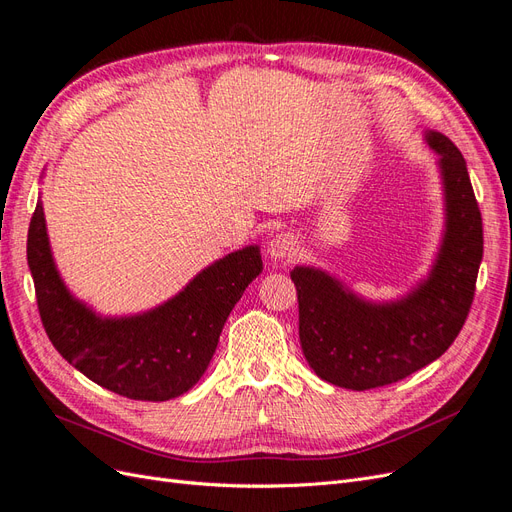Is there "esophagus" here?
Here are the masks:
<instances>
[{
	"instance_id": "1",
	"label": "esophagus",
	"mask_w": 512,
	"mask_h": 512,
	"mask_svg": "<svg viewBox=\"0 0 512 512\" xmlns=\"http://www.w3.org/2000/svg\"><path fill=\"white\" fill-rule=\"evenodd\" d=\"M297 252H299L297 239H294L290 232H280V235H275L267 245V254L273 260H290L297 256Z\"/></svg>"
}]
</instances>
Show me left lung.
I'll use <instances>...</instances> for the list:
<instances>
[{
  "label": "left lung",
  "instance_id": "left-lung-1",
  "mask_svg": "<svg viewBox=\"0 0 512 512\" xmlns=\"http://www.w3.org/2000/svg\"><path fill=\"white\" fill-rule=\"evenodd\" d=\"M425 141L440 156L446 207L440 252L425 280L397 301L374 303L322 269L290 271L303 354L335 386L367 391L404 380L442 356L468 318L483 260V218L461 151L433 130Z\"/></svg>",
  "mask_w": 512,
  "mask_h": 512
}]
</instances>
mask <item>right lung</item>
<instances>
[{
  "label": "right lung",
  "mask_w": 512,
  "mask_h": 512,
  "mask_svg": "<svg viewBox=\"0 0 512 512\" xmlns=\"http://www.w3.org/2000/svg\"><path fill=\"white\" fill-rule=\"evenodd\" d=\"M27 265L44 331L72 367L128 399L166 401L205 374L224 322L260 275L262 258L258 245H247L215 260L156 309L104 318L74 299L59 277L38 200L27 232Z\"/></svg>",
  "instance_id": "obj_1"
}]
</instances>
